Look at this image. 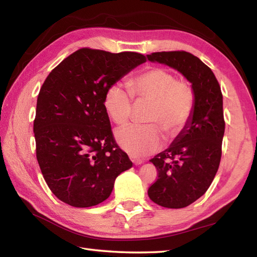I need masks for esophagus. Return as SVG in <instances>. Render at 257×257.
Returning a JSON list of instances; mask_svg holds the SVG:
<instances>
[{"mask_svg": "<svg viewBox=\"0 0 257 257\" xmlns=\"http://www.w3.org/2000/svg\"><path fill=\"white\" fill-rule=\"evenodd\" d=\"M130 160H132L134 162V165H136V166H139V165H141V163H143V160L139 159V158H137V157H135V156H130Z\"/></svg>", "mask_w": 257, "mask_h": 257, "instance_id": "34e87169", "label": "esophagus"}]
</instances>
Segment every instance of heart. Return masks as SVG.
Returning a JSON list of instances; mask_svg holds the SVG:
<instances>
[{"label":"heart","mask_w":257,"mask_h":257,"mask_svg":"<svg viewBox=\"0 0 257 257\" xmlns=\"http://www.w3.org/2000/svg\"><path fill=\"white\" fill-rule=\"evenodd\" d=\"M129 86L132 91L120 83H113L105 91L103 106L114 123L128 122L135 96L152 101L148 121L159 123L169 137L182 132L194 107L193 91L188 85L179 81L169 69L151 67L130 79ZM159 125H125L116 132V140L132 156L150 155L159 150L165 140Z\"/></svg>","instance_id":"1"}]
</instances>
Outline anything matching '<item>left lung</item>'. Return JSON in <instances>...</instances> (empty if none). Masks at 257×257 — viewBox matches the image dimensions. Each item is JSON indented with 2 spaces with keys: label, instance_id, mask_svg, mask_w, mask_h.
I'll return each mask as SVG.
<instances>
[{
  "label": "left lung",
  "instance_id": "1",
  "mask_svg": "<svg viewBox=\"0 0 257 257\" xmlns=\"http://www.w3.org/2000/svg\"><path fill=\"white\" fill-rule=\"evenodd\" d=\"M147 58L178 70L194 95L188 123L168 149L150 160L158 179L148 190L149 198L163 207L181 209L206 192L220 166L225 129L221 87L212 70L188 52H157Z\"/></svg>",
  "mask_w": 257,
  "mask_h": 257
}]
</instances>
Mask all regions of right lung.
Listing matches in <instances>:
<instances>
[{
    "label": "right lung",
    "instance_id": "right-lung-1",
    "mask_svg": "<svg viewBox=\"0 0 257 257\" xmlns=\"http://www.w3.org/2000/svg\"><path fill=\"white\" fill-rule=\"evenodd\" d=\"M143 63L139 53L80 48L45 79L34 120L36 158L48 188L64 203H101L116 178L133 167L113 139L103 96Z\"/></svg>",
    "mask_w": 257,
    "mask_h": 257
}]
</instances>
